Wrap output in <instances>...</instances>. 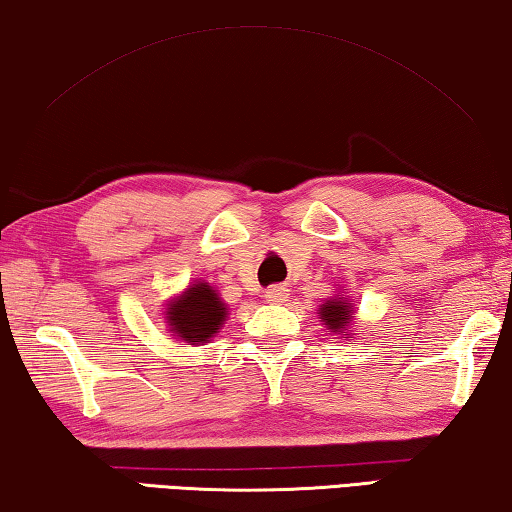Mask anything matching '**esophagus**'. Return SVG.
Masks as SVG:
<instances>
[{
	"label": "esophagus",
	"instance_id": "34e87169",
	"mask_svg": "<svg viewBox=\"0 0 512 512\" xmlns=\"http://www.w3.org/2000/svg\"><path fill=\"white\" fill-rule=\"evenodd\" d=\"M288 297V288L286 286H272L265 290V300L267 302H286Z\"/></svg>",
	"mask_w": 512,
	"mask_h": 512
}]
</instances>
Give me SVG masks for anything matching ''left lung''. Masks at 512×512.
Here are the masks:
<instances>
[{"instance_id": "obj_1", "label": "left lung", "mask_w": 512, "mask_h": 512, "mask_svg": "<svg viewBox=\"0 0 512 512\" xmlns=\"http://www.w3.org/2000/svg\"><path fill=\"white\" fill-rule=\"evenodd\" d=\"M320 318L329 329H332V332H341V329H345V325H348V320L352 318V311H350L348 302H345L343 297H338V300H332V302L327 300L325 304H322ZM343 338H350V334H345Z\"/></svg>"}]
</instances>
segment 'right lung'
<instances>
[{"label": "right lung", "instance_id": "obj_1", "mask_svg": "<svg viewBox=\"0 0 512 512\" xmlns=\"http://www.w3.org/2000/svg\"><path fill=\"white\" fill-rule=\"evenodd\" d=\"M171 332L190 345L203 343L224 325L226 306L208 283H194L167 311Z\"/></svg>", "mask_w": 512, "mask_h": 512}]
</instances>
